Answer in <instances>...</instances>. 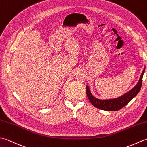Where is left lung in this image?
<instances>
[{"mask_svg": "<svg viewBox=\"0 0 147 147\" xmlns=\"http://www.w3.org/2000/svg\"><path fill=\"white\" fill-rule=\"evenodd\" d=\"M145 69V67L143 70L141 76L140 77L138 82L137 83L136 85L130 91L116 98L106 100L96 98L92 95L89 86H86V95L90 102L92 103V104L94 107L104 111H117L118 110H120L121 109L124 107V106L128 104L134 97H135L136 95L140 92L142 85V78L143 74H144Z\"/></svg>", "mask_w": 147, "mask_h": 147, "instance_id": "1", "label": "left lung"}]
</instances>
